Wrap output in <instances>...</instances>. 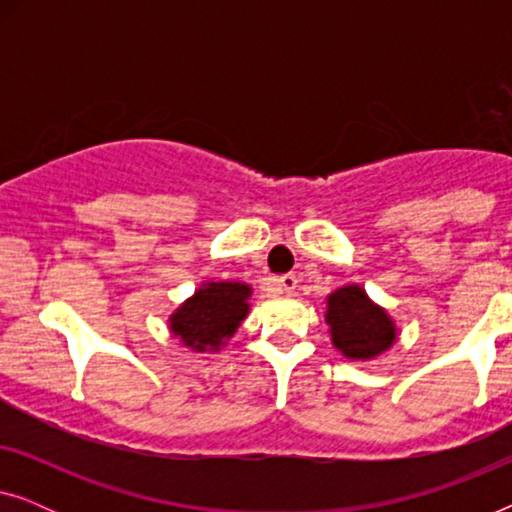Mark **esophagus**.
I'll list each match as a JSON object with an SVG mask.
<instances>
[{
  "label": "esophagus",
  "instance_id": "esophagus-1",
  "mask_svg": "<svg viewBox=\"0 0 512 512\" xmlns=\"http://www.w3.org/2000/svg\"><path fill=\"white\" fill-rule=\"evenodd\" d=\"M277 286H279V291L291 293L298 286V277L293 275V272H286V275H282V277L277 279Z\"/></svg>",
  "mask_w": 512,
  "mask_h": 512
}]
</instances>
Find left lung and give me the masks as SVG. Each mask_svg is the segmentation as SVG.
Segmentation results:
<instances>
[{
    "mask_svg": "<svg viewBox=\"0 0 512 512\" xmlns=\"http://www.w3.org/2000/svg\"><path fill=\"white\" fill-rule=\"evenodd\" d=\"M326 324L331 326L333 345L347 359H373L396 340L394 321L361 286H345L328 296Z\"/></svg>",
    "mask_w": 512,
    "mask_h": 512,
    "instance_id": "obj_1",
    "label": "left lung"
}]
</instances>
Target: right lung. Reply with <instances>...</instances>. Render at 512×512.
Segmentation results:
<instances>
[{
  "mask_svg": "<svg viewBox=\"0 0 512 512\" xmlns=\"http://www.w3.org/2000/svg\"><path fill=\"white\" fill-rule=\"evenodd\" d=\"M251 289L240 282H209L172 314V333L195 352L219 349L247 317Z\"/></svg>",
  "mask_w": 512,
  "mask_h": 512,
  "instance_id": "add662e5",
  "label": "right lung"
}]
</instances>
